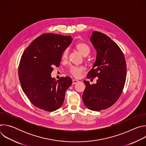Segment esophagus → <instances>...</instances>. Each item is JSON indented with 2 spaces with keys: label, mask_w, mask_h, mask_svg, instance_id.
I'll list each match as a JSON object with an SVG mask.
<instances>
[{
  "label": "esophagus",
  "mask_w": 146,
  "mask_h": 146,
  "mask_svg": "<svg viewBox=\"0 0 146 146\" xmlns=\"http://www.w3.org/2000/svg\"><path fill=\"white\" fill-rule=\"evenodd\" d=\"M78 82V81L77 80H76V79H73V80H72V84H77V83Z\"/></svg>",
  "instance_id": "34e87169"
}]
</instances>
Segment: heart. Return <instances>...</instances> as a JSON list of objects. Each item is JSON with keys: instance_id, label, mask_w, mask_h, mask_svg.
<instances>
[{"instance_id": "1", "label": "heart", "mask_w": 146, "mask_h": 146, "mask_svg": "<svg viewBox=\"0 0 146 146\" xmlns=\"http://www.w3.org/2000/svg\"><path fill=\"white\" fill-rule=\"evenodd\" d=\"M76 47L77 50L84 56L88 55L90 52V47L84 42H78L76 44ZM69 50L66 48L62 54V58L63 59H66L68 57ZM84 70V68L82 66H72L70 68V74L76 78H78L81 76L82 73Z\"/></svg>"}]
</instances>
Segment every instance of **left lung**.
I'll list each match as a JSON object with an SVG mask.
<instances>
[{"instance_id":"1","label":"left lung","mask_w":146,"mask_h":146,"mask_svg":"<svg viewBox=\"0 0 146 146\" xmlns=\"http://www.w3.org/2000/svg\"><path fill=\"white\" fill-rule=\"evenodd\" d=\"M90 40L96 58L87 78L98 79L92 85L84 81L86 87L82 98L88 109L100 111L111 107L121 96L126 80L127 64L119 46L105 34L94 31Z\"/></svg>"}]
</instances>
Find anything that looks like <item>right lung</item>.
Returning <instances> with one entry per match:
<instances>
[{
	"label": "right lung",
	"mask_w": 146,
	"mask_h": 146,
	"mask_svg": "<svg viewBox=\"0 0 146 146\" xmlns=\"http://www.w3.org/2000/svg\"><path fill=\"white\" fill-rule=\"evenodd\" d=\"M72 40L70 36L44 33L24 51L19 65V80L23 91L36 107L53 111L64 103L72 80L69 77L56 80L51 73L54 66H59L62 54Z\"/></svg>",
	"instance_id": "obj_1"
}]
</instances>
